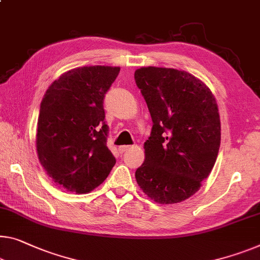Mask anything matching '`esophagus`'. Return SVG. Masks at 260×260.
Wrapping results in <instances>:
<instances>
[{"label":"esophagus","mask_w":260,"mask_h":260,"mask_svg":"<svg viewBox=\"0 0 260 260\" xmlns=\"http://www.w3.org/2000/svg\"><path fill=\"white\" fill-rule=\"evenodd\" d=\"M131 149H133V146H130V145H123V146H119L118 151H119V153H124V152H126V151H129V150H131Z\"/></svg>","instance_id":"obj_1"}]
</instances>
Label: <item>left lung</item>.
<instances>
[{"label":"left lung","mask_w":260,"mask_h":260,"mask_svg":"<svg viewBox=\"0 0 260 260\" xmlns=\"http://www.w3.org/2000/svg\"><path fill=\"white\" fill-rule=\"evenodd\" d=\"M135 80L153 122L136 180L155 202H181L197 193L216 161L221 144L216 100L185 71L141 67Z\"/></svg>","instance_id":"left-lung-1"}]
</instances>
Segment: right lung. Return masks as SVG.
<instances>
[{"label": "right lung", "instance_id": "obj_1", "mask_svg": "<svg viewBox=\"0 0 260 260\" xmlns=\"http://www.w3.org/2000/svg\"><path fill=\"white\" fill-rule=\"evenodd\" d=\"M119 67L85 66L52 82L42 100L37 153L55 185L89 193L106 180L116 159L107 146L103 99Z\"/></svg>", "mask_w": 260, "mask_h": 260}]
</instances>
